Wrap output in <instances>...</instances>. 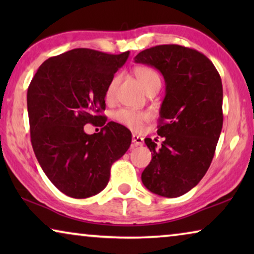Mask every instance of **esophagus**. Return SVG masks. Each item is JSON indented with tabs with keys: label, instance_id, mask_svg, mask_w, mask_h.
<instances>
[{
	"label": "esophagus",
	"instance_id": "obj_1",
	"mask_svg": "<svg viewBox=\"0 0 254 254\" xmlns=\"http://www.w3.org/2000/svg\"><path fill=\"white\" fill-rule=\"evenodd\" d=\"M131 141H133V144L134 145H142L143 144V137H141V136H138V135H133V136H131Z\"/></svg>",
	"mask_w": 254,
	"mask_h": 254
}]
</instances>
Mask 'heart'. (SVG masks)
I'll use <instances>...</instances> for the list:
<instances>
[{
	"mask_svg": "<svg viewBox=\"0 0 254 254\" xmlns=\"http://www.w3.org/2000/svg\"><path fill=\"white\" fill-rule=\"evenodd\" d=\"M134 74L138 83L142 85V88L145 90V92H149L152 89L161 88L162 77L156 69L149 67V65H137L134 69ZM119 79V75L113 76L111 78L105 91V98L107 100L113 98ZM148 118L149 114L147 112L128 109H121L114 113V120L124 125V126L130 128L134 131H140L142 129V125H143L145 120H148Z\"/></svg>",
	"mask_w": 254,
	"mask_h": 254,
	"instance_id": "1",
	"label": "heart"
}]
</instances>
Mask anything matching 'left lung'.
I'll return each instance as SVG.
<instances>
[{
  "label": "left lung",
  "mask_w": 254,
  "mask_h": 254,
  "mask_svg": "<svg viewBox=\"0 0 254 254\" xmlns=\"http://www.w3.org/2000/svg\"><path fill=\"white\" fill-rule=\"evenodd\" d=\"M155 67L165 79V98L157 134L162 148L144 142L152 158L142 172L143 185L165 197L183 195L196 186L213 161L223 126V88L209 59L180 45H158L135 57Z\"/></svg>",
  "instance_id": "left-lung-1"
}]
</instances>
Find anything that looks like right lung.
<instances>
[{
	"instance_id": "right-lung-1",
	"label": "right lung",
	"mask_w": 254,
	"mask_h": 254,
	"mask_svg": "<svg viewBox=\"0 0 254 254\" xmlns=\"http://www.w3.org/2000/svg\"><path fill=\"white\" fill-rule=\"evenodd\" d=\"M129 52L75 48L38 68L27 89L31 143L39 164L65 195L84 199L105 189L111 166L129 148L131 133L106 124L105 91ZM86 123L103 128L89 135Z\"/></svg>"
}]
</instances>
